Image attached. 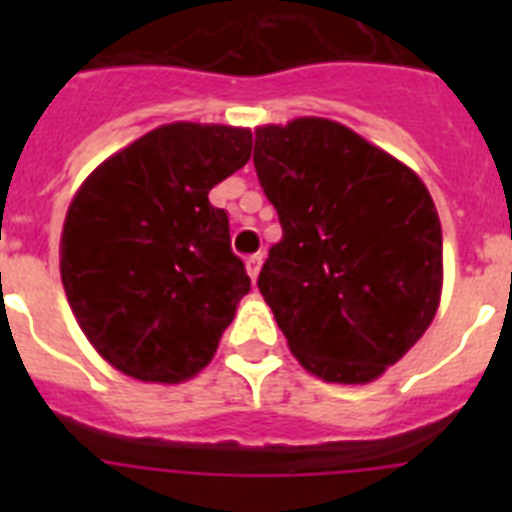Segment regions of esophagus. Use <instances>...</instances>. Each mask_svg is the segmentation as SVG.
Segmentation results:
<instances>
[{
	"mask_svg": "<svg viewBox=\"0 0 512 512\" xmlns=\"http://www.w3.org/2000/svg\"><path fill=\"white\" fill-rule=\"evenodd\" d=\"M246 271H248V277L256 282V277H259V271H261V253H253V256H248Z\"/></svg>",
	"mask_w": 512,
	"mask_h": 512,
	"instance_id": "obj_1",
	"label": "esophagus"
}]
</instances>
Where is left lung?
<instances>
[{
    "label": "left lung",
    "mask_w": 512,
    "mask_h": 512,
    "mask_svg": "<svg viewBox=\"0 0 512 512\" xmlns=\"http://www.w3.org/2000/svg\"><path fill=\"white\" fill-rule=\"evenodd\" d=\"M253 166L282 223L259 289L289 351L325 382H372L438 310L431 194L413 169L323 117L256 130Z\"/></svg>",
    "instance_id": "obj_1"
}]
</instances>
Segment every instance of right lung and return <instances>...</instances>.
I'll list each match as a JSON object with an SVG mask.
<instances>
[{"instance_id":"right-lung-1","label":"right lung","mask_w":512,"mask_h":512,"mask_svg":"<svg viewBox=\"0 0 512 512\" xmlns=\"http://www.w3.org/2000/svg\"><path fill=\"white\" fill-rule=\"evenodd\" d=\"M251 130L171 122L81 184L61 235L69 305L102 359L140 382L176 384L215 356L251 289L228 212L207 194L251 158Z\"/></svg>"}]
</instances>
